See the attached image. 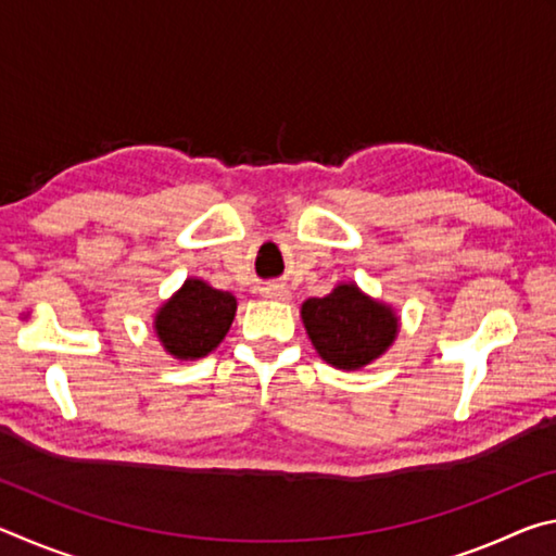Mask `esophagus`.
<instances>
[{"instance_id":"obj_1","label":"esophagus","mask_w":556,"mask_h":556,"mask_svg":"<svg viewBox=\"0 0 556 556\" xmlns=\"http://www.w3.org/2000/svg\"><path fill=\"white\" fill-rule=\"evenodd\" d=\"M262 296L271 299V301H287L289 289L285 285H267V287H262Z\"/></svg>"}]
</instances>
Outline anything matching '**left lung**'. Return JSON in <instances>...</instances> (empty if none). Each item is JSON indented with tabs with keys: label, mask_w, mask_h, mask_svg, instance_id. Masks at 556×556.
<instances>
[{
	"label": "left lung",
	"mask_w": 556,
	"mask_h": 556,
	"mask_svg": "<svg viewBox=\"0 0 556 556\" xmlns=\"http://www.w3.org/2000/svg\"><path fill=\"white\" fill-rule=\"evenodd\" d=\"M301 321L316 353L341 370H361L380 357L397 336V316L355 285H338L324 299L301 304Z\"/></svg>",
	"instance_id": "1"
}]
</instances>
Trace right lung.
<instances>
[{"label": "right lung", "mask_w": 556, "mask_h": 556, "mask_svg": "<svg viewBox=\"0 0 556 556\" xmlns=\"http://www.w3.org/2000/svg\"><path fill=\"white\" fill-rule=\"evenodd\" d=\"M238 301L230 291L213 289L203 279H186L184 287L159 308L154 331L164 351L178 361L208 355L230 331Z\"/></svg>", "instance_id": "add662e5"}]
</instances>
